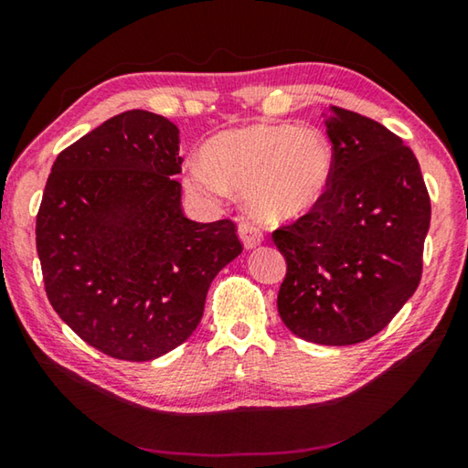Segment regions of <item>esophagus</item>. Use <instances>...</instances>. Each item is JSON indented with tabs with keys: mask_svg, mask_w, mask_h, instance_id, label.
Masks as SVG:
<instances>
[{
	"mask_svg": "<svg viewBox=\"0 0 468 468\" xmlns=\"http://www.w3.org/2000/svg\"><path fill=\"white\" fill-rule=\"evenodd\" d=\"M237 233H239V239L245 245V250L256 248V245H260L264 239V235H262V231H260V227L250 223V220H241L239 227H237Z\"/></svg>",
	"mask_w": 468,
	"mask_h": 468,
	"instance_id": "obj_1",
	"label": "esophagus"
}]
</instances>
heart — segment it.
<instances>
[{
  "label": "heart",
  "instance_id": "heart-1",
  "mask_svg": "<svg viewBox=\"0 0 468 468\" xmlns=\"http://www.w3.org/2000/svg\"><path fill=\"white\" fill-rule=\"evenodd\" d=\"M335 154L328 138L295 125H251L210 142L204 158L187 165V187L218 197L227 187L264 223H284L310 212L330 184Z\"/></svg>",
  "mask_w": 468,
  "mask_h": 468
}]
</instances>
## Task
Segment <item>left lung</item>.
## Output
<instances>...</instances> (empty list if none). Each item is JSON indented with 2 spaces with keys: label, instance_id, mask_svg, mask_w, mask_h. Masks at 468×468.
<instances>
[{
  "label": "left lung",
  "instance_id": "8db88e82",
  "mask_svg": "<svg viewBox=\"0 0 468 468\" xmlns=\"http://www.w3.org/2000/svg\"><path fill=\"white\" fill-rule=\"evenodd\" d=\"M332 142L330 184L295 223L272 233L287 260L281 320L315 345H357L413 297L431 202L413 150L355 111L322 113Z\"/></svg>",
  "mask_w": 468,
  "mask_h": 468
}]
</instances>
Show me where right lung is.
<instances>
[{
	"mask_svg": "<svg viewBox=\"0 0 468 468\" xmlns=\"http://www.w3.org/2000/svg\"><path fill=\"white\" fill-rule=\"evenodd\" d=\"M179 130L150 111L111 117L61 150L37 215L53 310L109 357L150 361L192 336L206 292L243 245L233 220L181 208Z\"/></svg>",
	"mask_w": 468,
	"mask_h": 468,
	"instance_id": "1",
	"label": "right lung"
}]
</instances>
